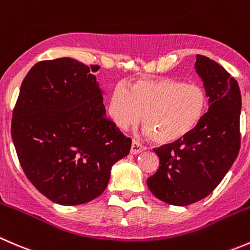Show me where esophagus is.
<instances>
[{
    "instance_id": "34e87169",
    "label": "esophagus",
    "mask_w": 250,
    "mask_h": 250,
    "mask_svg": "<svg viewBox=\"0 0 250 250\" xmlns=\"http://www.w3.org/2000/svg\"><path fill=\"white\" fill-rule=\"evenodd\" d=\"M146 149V146H143L142 143L138 142V141L133 140L132 143H131V154H138L140 152Z\"/></svg>"
}]
</instances>
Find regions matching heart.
I'll use <instances>...</instances> for the list:
<instances>
[{
  "label": "heart",
  "instance_id": "heart-1",
  "mask_svg": "<svg viewBox=\"0 0 250 250\" xmlns=\"http://www.w3.org/2000/svg\"><path fill=\"white\" fill-rule=\"evenodd\" d=\"M208 97L201 85L182 83L172 79L136 81L130 91L117 86L109 110L120 128L137 124L143 114V127L154 142L182 140L203 120Z\"/></svg>",
  "mask_w": 250,
  "mask_h": 250
}]
</instances>
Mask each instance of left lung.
<instances>
[{
  "instance_id": "obj_1",
  "label": "left lung",
  "mask_w": 250,
  "mask_h": 250,
  "mask_svg": "<svg viewBox=\"0 0 250 250\" xmlns=\"http://www.w3.org/2000/svg\"><path fill=\"white\" fill-rule=\"evenodd\" d=\"M209 109L201 124L176 142L154 148L159 169L147 179L160 201L185 207L209 196L232 167L241 147V91L220 64L197 54Z\"/></svg>"
}]
</instances>
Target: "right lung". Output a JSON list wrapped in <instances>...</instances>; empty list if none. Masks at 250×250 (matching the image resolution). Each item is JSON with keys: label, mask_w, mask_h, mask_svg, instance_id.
Segmentation results:
<instances>
[{"label": "right lung", "mask_w": 250, "mask_h": 250, "mask_svg": "<svg viewBox=\"0 0 250 250\" xmlns=\"http://www.w3.org/2000/svg\"><path fill=\"white\" fill-rule=\"evenodd\" d=\"M98 65L57 58L36 63L21 86L12 140L24 174L49 201L79 206L103 193L131 138L105 117Z\"/></svg>", "instance_id": "1"}]
</instances>
